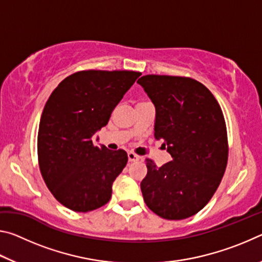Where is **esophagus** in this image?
I'll list each match as a JSON object with an SVG mask.
<instances>
[{"label":"esophagus","mask_w":262,"mask_h":262,"mask_svg":"<svg viewBox=\"0 0 262 262\" xmlns=\"http://www.w3.org/2000/svg\"><path fill=\"white\" fill-rule=\"evenodd\" d=\"M140 156H137V155H135L134 152H128V161H129L130 163L132 162H137L140 161Z\"/></svg>","instance_id":"34e87169"}]
</instances>
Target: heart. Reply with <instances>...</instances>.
<instances>
[{"mask_svg": "<svg viewBox=\"0 0 262 262\" xmlns=\"http://www.w3.org/2000/svg\"><path fill=\"white\" fill-rule=\"evenodd\" d=\"M145 103H148V101H141V103H139V104H145ZM137 104V105H139Z\"/></svg>", "mask_w": 262, "mask_h": 262, "instance_id": "b5f03b06", "label": "heart"}]
</instances>
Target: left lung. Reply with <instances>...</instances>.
Returning <instances> with one entry per match:
<instances>
[{
  "instance_id": "obj_1",
  "label": "left lung",
  "mask_w": 262,
  "mask_h": 262,
  "mask_svg": "<svg viewBox=\"0 0 262 262\" xmlns=\"http://www.w3.org/2000/svg\"><path fill=\"white\" fill-rule=\"evenodd\" d=\"M137 83L156 107L155 139L172 161L157 166L145 158L141 181L145 205L165 220L198 214L219 188L228 164L224 115L214 95L196 79L145 75Z\"/></svg>"
}]
</instances>
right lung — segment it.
<instances>
[{"label": "right lung", "mask_w": 262, "mask_h": 262, "mask_svg": "<svg viewBox=\"0 0 262 262\" xmlns=\"http://www.w3.org/2000/svg\"><path fill=\"white\" fill-rule=\"evenodd\" d=\"M141 73L82 70L66 77L46 101L38 130V162L48 189L68 209L103 207L126 166L125 150L94 143L115 106Z\"/></svg>", "instance_id": "right-lung-1"}]
</instances>
